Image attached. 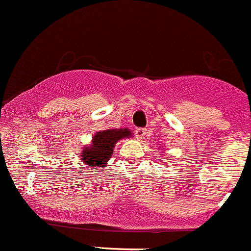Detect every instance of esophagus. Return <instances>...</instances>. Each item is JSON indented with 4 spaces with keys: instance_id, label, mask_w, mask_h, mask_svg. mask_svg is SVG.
<instances>
[{
    "instance_id": "esophagus-1",
    "label": "esophagus",
    "mask_w": 251,
    "mask_h": 251,
    "mask_svg": "<svg viewBox=\"0 0 251 251\" xmlns=\"http://www.w3.org/2000/svg\"><path fill=\"white\" fill-rule=\"evenodd\" d=\"M147 130L144 129V128H137V129H135V137H137V139H139V141H141V139H144V137H146L147 135Z\"/></svg>"
}]
</instances>
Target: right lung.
I'll list each match as a JSON object with an SVG mask.
<instances>
[{
	"label": "right lung",
	"mask_w": 251,
	"mask_h": 251,
	"mask_svg": "<svg viewBox=\"0 0 251 251\" xmlns=\"http://www.w3.org/2000/svg\"><path fill=\"white\" fill-rule=\"evenodd\" d=\"M132 132L128 128L107 129L97 132L93 135L91 146H87L82 151L80 160L86 165L104 167L113 154V148L117 142L123 138H130Z\"/></svg>",
	"instance_id": "add662e5"
}]
</instances>
